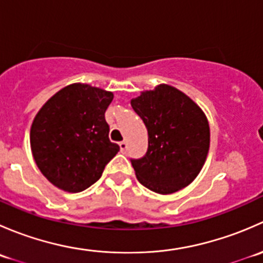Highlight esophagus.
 Wrapping results in <instances>:
<instances>
[{"instance_id": "obj_1", "label": "esophagus", "mask_w": 263, "mask_h": 263, "mask_svg": "<svg viewBox=\"0 0 263 263\" xmlns=\"http://www.w3.org/2000/svg\"><path fill=\"white\" fill-rule=\"evenodd\" d=\"M119 147H121L122 153H126V150H127V142H126V141H121V142H119Z\"/></svg>"}]
</instances>
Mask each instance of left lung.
I'll list each match as a JSON object with an SVG mask.
<instances>
[{
	"mask_svg": "<svg viewBox=\"0 0 263 263\" xmlns=\"http://www.w3.org/2000/svg\"><path fill=\"white\" fill-rule=\"evenodd\" d=\"M131 105L147 128V150L131 159L142 185L161 195L177 192L197 177L210 146L206 116L185 94L168 85L142 92Z\"/></svg>",
	"mask_w": 263,
	"mask_h": 263,
	"instance_id": "left-lung-1",
	"label": "left lung"
}]
</instances>
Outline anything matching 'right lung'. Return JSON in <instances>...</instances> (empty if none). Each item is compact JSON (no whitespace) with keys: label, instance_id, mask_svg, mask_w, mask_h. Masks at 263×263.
Wrapping results in <instances>:
<instances>
[{"label":"right lung","instance_id":"1","mask_svg":"<svg viewBox=\"0 0 263 263\" xmlns=\"http://www.w3.org/2000/svg\"><path fill=\"white\" fill-rule=\"evenodd\" d=\"M113 94L72 84L53 95L34 118L30 145L47 179L67 192H81L102 177L119 146L110 142L105 110Z\"/></svg>","mask_w":263,"mask_h":263}]
</instances>
